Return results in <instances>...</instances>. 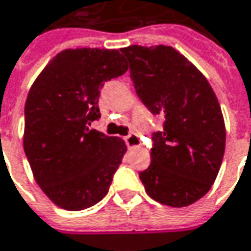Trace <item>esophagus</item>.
<instances>
[{
	"instance_id": "esophagus-1",
	"label": "esophagus",
	"mask_w": 251,
	"mask_h": 251,
	"mask_svg": "<svg viewBox=\"0 0 251 251\" xmlns=\"http://www.w3.org/2000/svg\"><path fill=\"white\" fill-rule=\"evenodd\" d=\"M125 142L126 145H127V147H136L140 145V139H139L137 133H135V132H130V133L125 137Z\"/></svg>"
}]
</instances>
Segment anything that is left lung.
Returning <instances> with one entry per match:
<instances>
[{
	"label": "left lung",
	"mask_w": 251,
	"mask_h": 251,
	"mask_svg": "<svg viewBox=\"0 0 251 251\" xmlns=\"http://www.w3.org/2000/svg\"><path fill=\"white\" fill-rule=\"evenodd\" d=\"M137 97L164 119L151 135V163L139 173L154 201L182 208L211 190L224 160L226 130L212 87L171 46L121 49Z\"/></svg>",
	"instance_id": "obj_1"
}]
</instances>
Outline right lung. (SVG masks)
<instances>
[{"mask_svg":"<svg viewBox=\"0 0 251 251\" xmlns=\"http://www.w3.org/2000/svg\"><path fill=\"white\" fill-rule=\"evenodd\" d=\"M127 70L119 50L67 49L27 94L24 149L39 187L57 206L81 211L108 194L126 151L119 137L90 129L101 118L105 81Z\"/></svg>","mask_w":251,"mask_h":251,"instance_id":"add662e5","label":"right lung"}]
</instances>
